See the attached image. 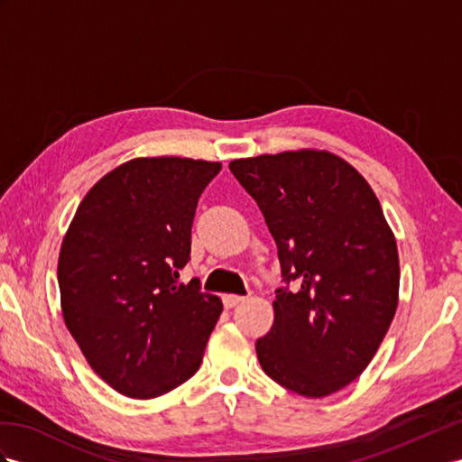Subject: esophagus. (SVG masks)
I'll return each instance as SVG.
<instances>
[{
  "label": "esophagus",
  "mask_w": 462,
  "mask_h": 462,
  "mask_svg": "<svg viewBox=\"0 0 462 462\" xmlns=\"http://www.w3.org/2000/svg\"><path fill=\"white\" fill-rule=\"evenodd\" d=\"M242 300H244V297H240V294H224V299H222L226 309H234V306L240 304Z\"/></svg>",
  "instance_id": "obj_1"
}]
</instances>
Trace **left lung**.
<instances>
[{"mask_svg":"<svg viewBox=\"0 0 462 462\" xmlns=\"http://www.w3.org/2000/svg\"><path fill=\"white\" fill-rule=\"evenodd\" d=\"M230 171L262 210L285 282L273 328L255 344L259 365L291 393L334 394L366 369L398 306V250L381 203L329 152L234 160Z\"/></svg>","mask_w":462,"mask_h":462,"instance_id":"1","label":"left lung"}]
</instances>
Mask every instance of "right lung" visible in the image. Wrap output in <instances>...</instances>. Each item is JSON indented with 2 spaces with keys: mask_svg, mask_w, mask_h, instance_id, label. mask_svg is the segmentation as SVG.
Listing matches in <instances>:
<instances>
[{
  "mask_svg": "<svg viewBox=\"0 0 462 462\" xmlns=\"http://www.w3.org/2000/svg\"><path fill=\"white\" fill-rule=\"evenodd\" d=\"M222 165L138 158L89 189L58 257L62 314L91 369L116 393L156 398L200 366L222 302L180 282L200 193Z\"/></svg>",
  "mask_w": 462,
  "mask_h": 462,
  "instance_id": "obj_1",
  "label": "right lung"
}]
</instances>
